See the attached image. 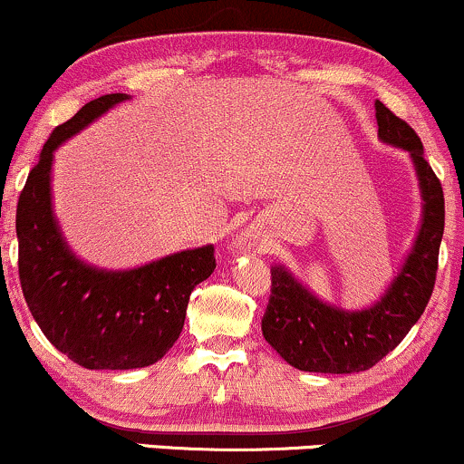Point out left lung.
<instances>
[{
    "instance_id": "8db88e82",
    "label": "left lung",
    "mask_w": 464,
    "mask_h": 464,
    "mask_svg": "<svg viewBox=\"0 0 464 464\" xmlns=\"http://www.w3.org/2000/svg\"><path fill=\"white\" fill-rule=\"evenodd\" d=\"M380 140L412 157L423 194V225L401 273L369 310L344 312L318 301L285 268L270 270V296L262 318L264 338L299 371L360 372L371 369L406 338L432 296L445 228L440 180L423 157V143L408 121L375 102Z\"/></svg>"
}]
</instances>
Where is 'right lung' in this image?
<instances>
[{"label": "right lung", "instance_id": "1", "mask_svg": "<svg viewBox=\"0 0 464 464\" xmlns=\"http://www.w3.org/2000/svg\"><path fill=\"white\" fill-rule=\"evenodd\" d=\"M126 93L92 100L52 130L17 202L19 281L41 332L84 369L150 366L177 343L189 295L214 273V246L183 250L126 273H106L73 257L52 214L54 150Z\"/></svg>", "mask_w": 464, "mask_h": 464}]
</instances>
